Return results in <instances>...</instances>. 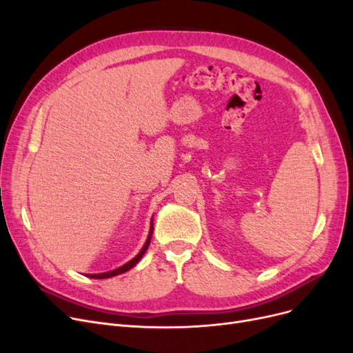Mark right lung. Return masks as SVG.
<instances>
[{
	"label": "right lung",
	"mask_w": 353,
	"mask_h": 353,
	"mask_svg": "<svg viewBox=\"0 0 353 353\" xmlns=\"http://www.w3.org/2000/svg\"><path fill=\"white\" fill-rule=\"evenodd\" d=\"M152 234H153V226L150 228V234H148V237H147V240H145V243H144L143 249L140 250V253H139L134 259H132V261L127 262L125 265H123L121 268H119V269H116V270H111V272H105V273H99V274H87V276H88V277H92V279H107V277H113V276H117V274H121V273H124V272L130 270V269H132V268H133V266L140 261V259L143 257V254L145 253V250H147L148 245H150Z\"/></svg>",
	"instance_id": "add662e5"
}]
</instances>
